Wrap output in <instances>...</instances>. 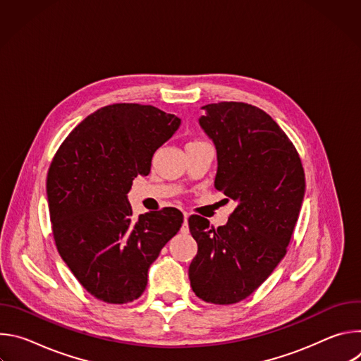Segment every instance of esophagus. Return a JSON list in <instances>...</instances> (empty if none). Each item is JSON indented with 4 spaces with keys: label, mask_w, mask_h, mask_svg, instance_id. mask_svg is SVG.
I'll list each match as a JSON object with an SVG mask.
<instances>
[{
    "label": "esophagus",
    "mask_w": 361,
    "mask_h": 361,
    "mask_svg": "<svg viewBox=\"0 0 361 361\" xmlns=\"http://www.w3.org/2000/svg\"><path fill=\"white\" fill-rule=\"evenodd\" d=\"M188 217H190V214L184 213V223H183V227H181V233L183 234L188 233Z\"/></svg>",
    "instance_id": "esophagus-1"
}]
</instances>
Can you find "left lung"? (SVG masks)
<instances>
[{
	"label": "left lung",
	"instance_id": "left-lung-1",
	"mask_svg": "<svg viewBox=\"0 0 361 361\" xmlns=\"http://www.w3.org/2000/svg\"><path fill=\"white\" fill-rule=\"evenodd\" d=\"M201 130L217 151L214 187L237 202L224 227L188 219L198 251L188 277L197 297L233 304L248 297L286 255L304 200L298 154L263 110L244 102L201 107Z\"/></svg>",
	"mask_w": 361,
	"mask_h": 361
}]
</instances>
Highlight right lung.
<instances>
[{"label":"right lung","instance_id":"1","mask_svg":"<svg viewBox=\"0 0 361 361\" xmlns=\"http://www.w3.org/2000/svg\"><path fill=\"white\" fill-rule=\"evenodd\" d=\"M181 118L157 107L113 104L80 123L61 144L47 177L59 252L98 300L124 304L145 290L149 266L183 224L169 207L133 217L134 178L178 130Z\"/></svg>","mask_w":361,"mask_h":361}]
</instances>
